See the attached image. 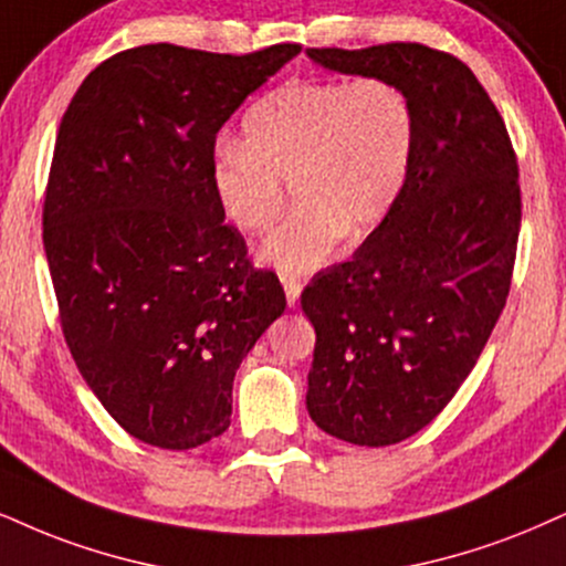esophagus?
Returning a JSON list of instances; mask_svg holds the SVG:
<instances>
[{"mask_svg": "<svg viewBox=\"0 0 566 566\" xmlns=\"http://www.w3.org/2000/svg\"><path fill=\"white\" fill-rule=\"evenodd\" d=\"M283 289L285 298H289V306H296L298 294H302V281H296V277H283Z\"/></svg>", "mask_w": 566, "mask_h": 566, "instance_id": "1", "label": "esophagus"}]
</instances>
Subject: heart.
<instances>
[{
	"mask_svg": "<svg viewBox=\"0 0 566 566\" xmlns=\"http://www.w3.org/2000/svg\"><path fill=\"white\" fill-rule=\"evenodd\" d=\"M415 104L388 78L294 81L243 115L241 144H222L209 186L222 218L247 235L272 228L291 186L296 209L260 260L310 275L336 260L344 235L390 212L415 151Z\"/></svg>",
	"mask_w": 566,
	"mask_h": 566,
	"instance_id": "obj_1",
	"label": "heart"
}]
</instances>
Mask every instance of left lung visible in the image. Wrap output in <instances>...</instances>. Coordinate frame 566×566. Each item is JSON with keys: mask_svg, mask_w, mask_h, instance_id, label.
<instances>
[{"mask_svg": "<svg viewBox=\"0 0 566 566\" xmlns=\"http://www.w3.org/2000/svg\"><path fill=\"white\" fill-rule=\"evenodd\" d=\"M388 78L415 104V151L390 212L302 294L315 325L306 409L354 446H390L441 415L504 310L517 256V155L470 67L422 44L306 49Z\"/></svg>", "mask_w": 566, "mask_h": 566, "instance_id": "8db88e82", "label": "left lung"}]
</instances>
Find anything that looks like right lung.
Returning <instances> with one entry per match:
<instances>
[{"mask_svg": "<svg viewBox=\"0 0 566 566\" xmlns=\"http://www.w3.org/2000/svg\"><path fill=\"white\" fill-rule=\"evenodd\" d=\"M298 52L125 49L62 115L44 199L62 333L102 407L157 449L228 430L235 369L285 310L275 272L226 226L209 167L228 117Z\"/></svg>", "mask_w": 566, "mask_h": 566, "instance_id": "obj_1", "label": "right lung"}]
</instances>
